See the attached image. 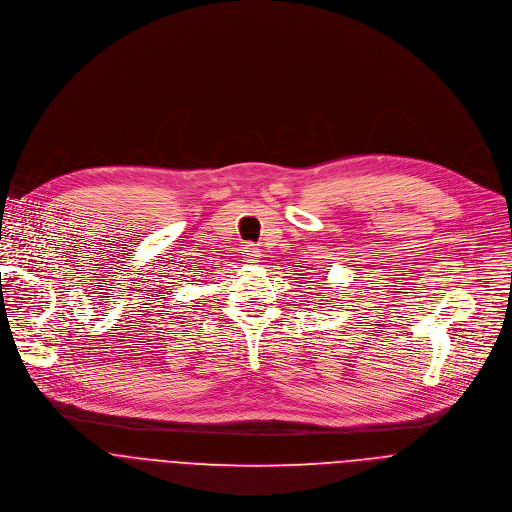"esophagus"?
Masks as SVG:
<instances>
[{"label":"esophagus","mask_w":512,"mask_h":512,"mask_svg":"<svg viewBox=\"0 0 512 512\" xmlns=\"http://www.w3.org/2000/svg\"><path fill=\"white\" fill-rule=\"evenodd\" d=\"M242 254H244V260L246 262H258V258H260V250H258V246H254V244H246L244 246V250H242Z\"/></svg>","instance_id":"obj_1"}]
</instances>
